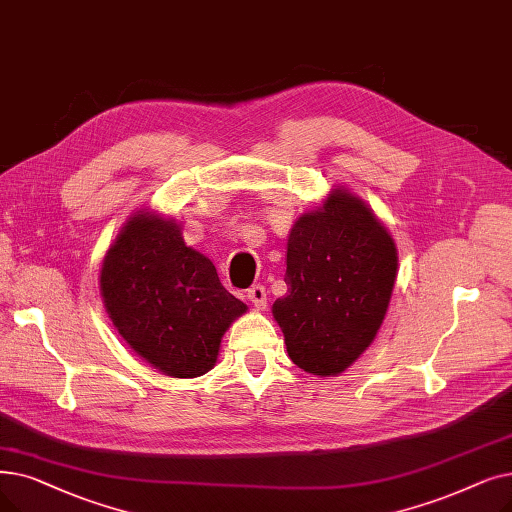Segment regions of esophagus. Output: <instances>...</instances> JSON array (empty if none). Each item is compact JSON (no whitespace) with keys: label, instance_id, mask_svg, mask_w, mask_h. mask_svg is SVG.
I'll use <instances>...</instances> for the list:
<instances>
[{"label":"esophagus","instance_id":"obj_1","mask_svg":"<svg viewBox=\"0 0 512 512\" xmlns=\"http://www.w3.org/2000/svg\"><path fill=\"white\" fill-rule=\"evenodd\" d=\"M247 299L257 307V309H265V303H268V293H265V286L261 284H253L247 291Z\"/></svg>","mask_w":512,"mask_h":512}]
</instances>
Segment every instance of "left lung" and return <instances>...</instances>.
I'll return each mask as SVG.
<instances>
[{
    "label": "left lung",
    "mask_w": 512,
    "mask_h": 512,
    "mask_svg": "<svg viewBox=\"0 0 512 512\" xmlns=\"http://www.w3.org/2000/svg\"><path fill=\"white\" fill-rule=\"evenodd\" d=\"M395 276L397 249L387 228L362 198L332 190L288 234V293L272 307L288 358L311 374H341L379 332Z\"/></svg>",
    "instance_id": "8db88e82"
}]
</instances>
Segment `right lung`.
Wrapping results in <instances>:
<instances>
[{
	"instance_id": "obj_1",
	"label": "right lung",
	"mask_w": 512,
	"mask_h": 512,
	"mask_svg": "<svg viewBox=\"0 0 512 512\" xmlns=\"http://www.w3.org/2000/svg\"><path fill=\"white\" fill-rule=\"evenodd\" d=\"M108 318L150 366L175 379L209 372L230 324L247 311L171 217L131 215L100 272Z\"/></svg>"
}]
</instances>
